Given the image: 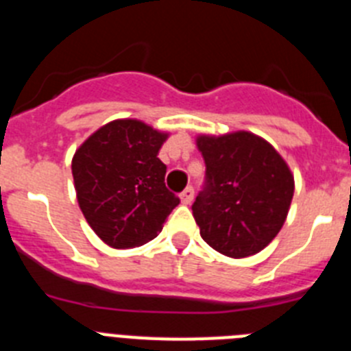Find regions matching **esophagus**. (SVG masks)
<instances>
[{
	"instance_id": "1",
	"label": "esophagus",
	"mask_w": 351,
	"mask_h": 351,
	"mask_svg": "<svg viewBox=\"0 0 351 351\" xmlns=\"http://www.w3.org/2000/svg\"><path fill=\"white\" fill-rule=\"evenodd\" d=\"M193 197H195V191L190 186V188H186V190L181 193V202L184 204V206H190V204L193 202Z\"/></svg>"
}]
</instances>
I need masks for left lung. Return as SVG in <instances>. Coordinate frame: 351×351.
Here are the masks:
<instances>
[{
  "mask_svg": "<svg viewBox=\"0 0 351 351\" xmlns=\"http://www.w3.org/2000/svg\"><path fill=\"white\" fill-rule=\"evenodd\" d=\"M207 184L195 200L202 239L230 258L256 255L280 234L290 210L295 181L274 145L237 130L197 135Z\"/></svg>",
  "mask_w": 351,
  "mask_h": 351,
  "instance_id": "8db88e82",
  "label": "left lung"
}]
</instances>
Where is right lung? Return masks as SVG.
<instances>
[{
  "mask_svg": "<svg viewBox=\"0 0 351 351\" xmlns=\"http://www.w3.org/2000/svg\"><path fill=\"white\" fill-rule=\"evenodd\" d=\"M169 135L141 119H114L91 133L71 158L80 210L110 247L149 243L181 202L165 188L167 167L158 158Z\"/></svg>",
  "mask_w": 351,
  "mask_h": 351,
  "instance_id": "right-lung-1",
  "label": "right lung"
}]
</instances>
